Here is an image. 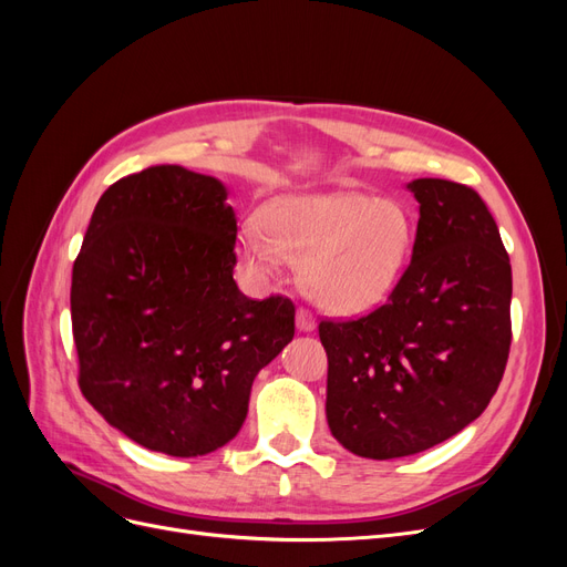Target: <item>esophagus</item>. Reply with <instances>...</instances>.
Returning a JSON list of instances; mask_svg holds the SVG:
<instances>
[{
    "label": "esophagus",
    "mask_w": 567,
    "mask_h": 567,
    "mask_svg": "<svg viewBox=\"0 0 567 567\" xmlns=\"http://www.w3.org/2000/svg\"><path fill=\"white\" fill-rule=\"evenodd\" d=\"M296 323H298V329H300L302 333H310V331H315V329H317V319H315V315H312L310 310H305V307H300V310H298V315H296Z\"/></svg>",
    "instance_id": "obj_1"
}]
</instances>
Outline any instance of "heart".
Returning <instances> with one entry per match:
<instances>
[{
	"label": "heart",
	"instance_id": "b5f03b06",
	"mask_svg": "<svg viewBox=\"0 0 567 567\" xmlns=\"http://www.w3.org/2000/svg\"><path fill=\"white\" fill-rule=\"evenodd\" d=\"M414 246V219L398 198L364 192L281 196L267 221L248 217L238 250L255 274L302 262V286L336 315H364L388 300Z\"/></svg>",
	"mask_w": 567,
	"mask_h": 567
}]
</instances>
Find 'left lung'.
<instances>
[{
  "label": "left lung",
  "mask_w": 567,
  "mask_h": 567,
  "mask_svg": "<svg viewBox=\"0 0 567 567\" xmlns=\"http://www.w3.org/2000/svg\"><path fill=\"white\" fill-rule=\"evenodd\" d=\"M411 265L388 302L321 321L326 419L357 456L400 458L454 437L487 409L511 348V262L471 186L414 179Z\"/></svg>",
  "instance_id": "8db88e82"
}]
</instances>
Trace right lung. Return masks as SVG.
Returning <instances> with one entry per match:
<instances>
[{
    "instance_id": "1",
    "label": "right lung",
    "mask_w": 567,
    "mask_h": 567,
    "mask_svg": "<svg viewBox=\"0 0 567 567\" xmlns=\"http://www.w3.org/2000/svg\"><path fill=\"white\" fill-rule=\"evenodd\" d=\"M227 196L182 165L117 179L73 265L80 390L120 433L167 456L234 440L255 375L296 333L288 298L238 290Z\"/></svg>"
}]
</instances>
